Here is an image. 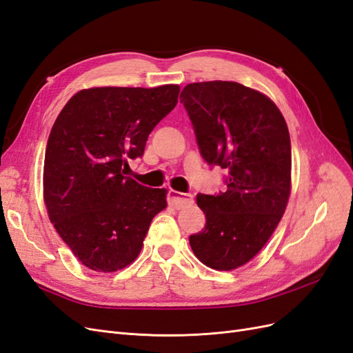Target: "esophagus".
Wrapping results in <instances>:
<instances>
[{
  "label": "esophagus",
  "mask_w": 353,
  "mask_h": 353,
  "mask_svg": "<svg viewBox=\"0 0 353 353\" xmlns=\"http://www.w3.org/2000/svg\"><path fill=\"white\" fill-rule=\"evenodd\" d=\"M168 203L174 209H183L188 205L193 203V196L191 194H184V193H178L175 190H169L168 191Z\"/></svg>",
  "instance_id": "1"
}]
</instances>
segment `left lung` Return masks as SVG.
<instances>
[{
	"label": "left lung",
	"mask_w": 353,
	"mask_h": 353,
	"mask_svg": "<svg viewBox=\"0 0 353 353\" xmlns=\"http://www.w3.org/2000/svg\"><path fill=\"white\" fill-rule=\"evenodd\" d=\"M181 97L201 157L228 172L223 193L197 194L206 223L190 245L209 268L236 270L263 248L285 210L290 134L279 108L239 82L188 83Z\"/></svg>",
	"instance_id": "obj_1"
}]
</instances>
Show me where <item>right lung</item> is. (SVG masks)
Returning a JSON list of instances; mask_svg holds the SVG:
<instances>
[{"instance_id": "add662e5", "label": "right lung", "mask_w": 353, "mask_h": 353, "mask_svg": "<svg viewBox=\"0 0 353 353\" xmlns=\"http://www.w3.org/2000/svg\"><path fill=\"white\" fill-rule=\"evenodd\" d=\"M178 85L82 90L52 125L44 160L51 223L78 261L97 272L125 268L141 252L166 190L125 176L154 126L174 110Z\"/></svg>"}]
</instances>
